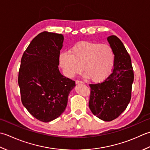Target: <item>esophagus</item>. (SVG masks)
<instances>
[{"instance_id": "1", "label": "esophagus", "mask_w": 150, "mask_h": 150, "mask_svg": "<svg viewBox=\"0 0 150 150\" xmlns=\"http://www.w3.org/2000/svg\"><path fill=\"white\" fill-rule=\"evenodd\" d=\"M76 84H83V82L82 81H79V80H77L76 81Z\"/></svg>"}]
</instances>
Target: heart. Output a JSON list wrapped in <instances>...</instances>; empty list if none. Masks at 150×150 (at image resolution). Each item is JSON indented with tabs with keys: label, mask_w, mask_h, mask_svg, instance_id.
I'll list each match as a JSON object with an SVG mask.
<instances>
[{
	"label": "heart",
	"mask_w": 150,
	"mask_h": 150,
	"mask_svg": "<svg viewBox=\"0 0 150 150\" xmlns=\"http://www.w3.org/2000/svg\"><path fill=\"white\" fill-rule=\"evenodd\" d=\"M59 63L63 74L73 78L83 69L85 75L94 82H100L111 74L115 64V53L108 44L81 41L69 52H63Z\"/></svg>",
	"instance_id": "1"
}]
</instances>
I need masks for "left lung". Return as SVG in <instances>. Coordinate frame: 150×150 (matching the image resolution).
Returning <instances> with one entry per match:
<instances>
[{
    "mask_svg": "<svg viewBox=\"0 0 150 150\" xmlns=\"http://www.w3.org/2000/svg\"><path fill=\"white\" fill-rule=\"evenodd\" d=\"M108 41L115 53L113 69L104 81L89 84L88 106L98 118L109 122L118 118L129 104L134 74L130 56L122 42L115 35L109 36Z\"/></svg>",
    "mask_w": 150,
    "mask_h": 150,
    "instance_id": "8db88e82",
    "label": "left lung"
}]
</instances>
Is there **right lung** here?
I'll use <instances>...</instances> for the list:
<instances>
[{
    "mask_svg": "<svg viewBox=\"0 0 150 150\" xmlns=\"http://www.w3.org/2000/svg\"><path fill=\"white\" fill-rule=\"evenodd\" d=\"M62 34L41 32L30 42L21 58L18 76L21 102L33 117L48 122L62 115L75 81L58 69Z\"/></svg>",
    "mask_w": 150,
    "mask_h": 150,
    "instance_id": "add662e5",
    "label": "right lung"
}]
</instances>
